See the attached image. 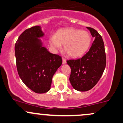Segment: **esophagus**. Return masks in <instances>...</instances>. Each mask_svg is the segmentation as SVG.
I'll return each mask as SVG.
<instances>
[{"label":"esophagus","instance_id":"1","mask_svg":"<svg viewBox=\"0 0 123 123\" xmlns=\"http://www.w3.org/2000/svg\"><path fill=\"white\" fill-rule=\"evenodd\" d=\"M67 61H66V59L64 58H62V64H65Z\"/></svg>","mask_w":123,"mask_h":123}]
</instances>
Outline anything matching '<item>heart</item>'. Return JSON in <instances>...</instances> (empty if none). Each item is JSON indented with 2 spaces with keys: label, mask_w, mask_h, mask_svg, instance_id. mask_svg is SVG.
<instances>
[{
  "label": "heart",
  "mask_w": 123,
  "mask_h": 123,
  "mask_svg": "<svg viewBox=\"0 0 123 123\" xmlns=\"http://www.w3.org/2000/svg\"><path fill=\"white\" fill-rule=\"evenodd\" d=\"M91 42V37L86 31L75 29H65L59 31L56 36L49 38L50 45L54 50L62 49L65 45V51L71 57L82 56L88 49Z\"/></svg>",
  "instance_id": "heart-1"
}]
</instances>
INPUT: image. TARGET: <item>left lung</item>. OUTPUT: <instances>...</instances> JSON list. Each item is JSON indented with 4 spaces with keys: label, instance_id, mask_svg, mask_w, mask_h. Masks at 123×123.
I'll return each instance as SVG.
<instances>
[{
    "label": "left lung",
    "instance_id": "left-lung-1",
    "mask_svg": "<svg viewBox=\"0 0 123 123\" xmlns=\"http://www.w3.org/2000/svg\"><path fill=\"white\" fill-rule=\"evenodd\" d=\"M95 38L89 51L82 58L67 61L71 69L69 81L72 87L79 91L92 88L101 77L106 65L104 43L95 29L86 27Z\"/></svg>",
    "mask_w": 123,
    "mask_h": 123
}]
</instances>
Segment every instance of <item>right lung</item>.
Here are the masks:
<instances>
[{
	"label": "right lung",
	"instance_id": "add662e5",
	"mask_svg": "<svg viewBox=\"0 0 123 123\" xmlns=\"http://www.w3.org/2000/svg\"><path fill=\"white\" fill-rule=\"evenodd\" d=\"M43 35L41 26H33L19 36L15 46L19 77L29 89L39 94L50 90L53 76L62 62L61 56L42 46L38 38Z\"/></svg>",
	"mask_w": 123,
	"mask_h": 123
}]
</instances>
